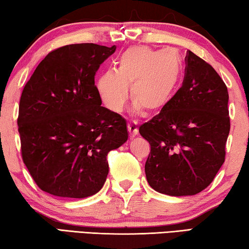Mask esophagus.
Wrapping results in <instances>:
<instances>
[{
    "label": "esophagus",
    "mask_w": 249,
    "mask_h": 249,
    "mask_svg": "<svg viewBox=\"0 0 249 249\" xmlns=\"http://www.w3.org/2000/svg\"><path fill=\"white\" fill-rule=\"evenodd\" d=\"M127 128H128V132L130 134V136L134 137L136 136L138 134V123L137 121H129L128 124H127Z\"/></svg>",
    "instance_id": "1"
}]
</instances>
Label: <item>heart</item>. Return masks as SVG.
Here are the masks:
<instances>
[{"mask_svg":"<svg viewBox=\"0 0 249 249\" xmlns=\"http://www.w3.org/2000/svg\"><path fill=\"white\" fill-rule=\"evenodd\" d=\"M181 61L175 53L159 52L147 46H134L117 58L116 69L100 75L96 89L109 111L120 112L128 95V86L134 109L158 111L170 100L179 81Z\"/></svg>","mask_w":249,"mask_h":249,"instance_id":"b5f03b06","label":"heart"}]
</instances>
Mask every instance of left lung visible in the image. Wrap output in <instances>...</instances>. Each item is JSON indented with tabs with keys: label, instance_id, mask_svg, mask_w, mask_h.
<instances>
[{
	"label": "left lung",
	"instance_id": "obj_1",
	"mask_svg": "<svg viewBox=\"0 0 249 249\" xmlns=\"http://www.w3.org/2000/svg\"><path fill=\"white\" fill-rule=\"evenodd\" d=\"M184 60L182 87L140 127L150 144L147 181L172 196H195L209 187L224 163L231 127L224 81L190 50Z\"/></svg>",
	"mask_w": 249,
	"mask_h": 249
}]
</instances>
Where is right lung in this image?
Returning <instances> with one entry per match:
<instances>
[{"instance_id": "right-lung-1", "label": "right lung", "mask_w": 249, "mask_h": 249, "mask_svg": "<svg viewBox=\"0 0 249 249\" xmlns=\"http://www.w3.org/2000/svg\"><path fill=\"white\" fill-rule=\"evenodd\" d=\"M116 46L67 45L49 53L19 101L22 157L41 190L83 199L102 189L107 156L127 141L126 121L101 107L94 75Z\"/></svg>"}]
</instances>
